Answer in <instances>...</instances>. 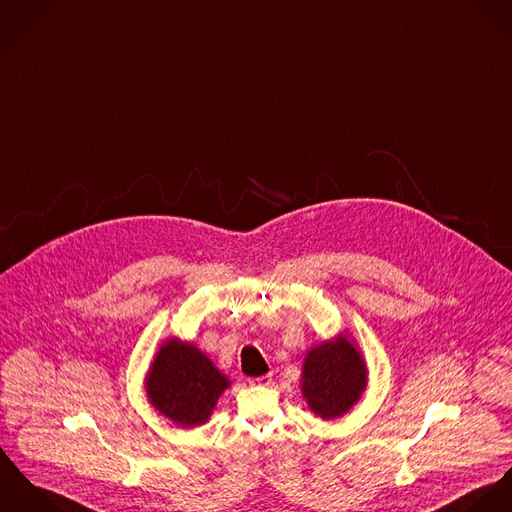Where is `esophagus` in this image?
<instances>
[{
  "label": "esophagus",
  "mask_w": 512,
  "mask_h": 512,
  "mask_svg": "<svg viewBox=\"0 0 512 512\" xmlns=\"http://www.w3.org/2000/svg\"><path fill=\"white\" fill-rule=\"evenodd\" d=\"M274 379H272V373H266V375H260V377H252L250 379V385H272Z\"/></svg>",
  "instance_id": "esophagus-1"
}]
</instances>
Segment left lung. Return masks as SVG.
I'll return each mask as SVG.
<instances>
[{
  "instance_id": "left-lung-1",
  "label": "left lung",
  "mask_w": 512,
  "mask_h": 512,
  "mask_svg": "<svg viewBox=\"0 0 512 512\" xmlns=\"http://www.w3.org/2000/svg\"><path fill=\"white\" fill-rule=\"evenodd\" d=\"M368 387V366L356 340L344 330L313 346L303 360L301 393L323 420L344 417Z\"/></svg>"
}]
</instances>
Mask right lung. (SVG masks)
<instances>
[{
  "mask_svg": "<svg viewBox=\"0 0 512 512\" xmlns=\"http://www.w3.org/2000/svg\"><path fill=\"white\" fill-rule=\"evenodd\" d=\"M231 379L195 344L168 338L144 377L150 405L180 428L205 424Z\"/></svg>",
  "mask_w": 512,
  "mask_h": 512,
  "instance_id": "1",
  "label": "right lung"
}]
</instances>
